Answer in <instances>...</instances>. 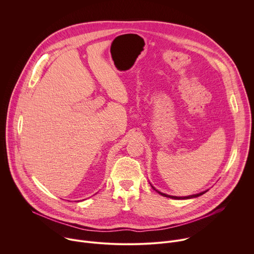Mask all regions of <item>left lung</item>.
<instances>
[{
	"mask_svg": "<svg viewBox=\"0 0 254 254\" xmlns=\"http://www.w3.org/2000/svg\"><path fill=\"white\" fill-rule=\"evenodd\" d=\"M151 184V183H150ZM151 186H152V188L156 191V192H158L160 195H162V196H164V197H167V198H171V199H175V200H186V199H192V198H196V197H199V196H201V195H203V194H205L208 190H206V191H203V192H201V193H198V194H194V195H190V196H185V197H178V196H171V195H168V194H165V193H162V192H160V191H158L152 184H151Z\"/></svg>",
	"mask_w": 254,
	"mask_h": 254,
	"instance_id": "1",
	"label": "left lung"
}]
</instances>
